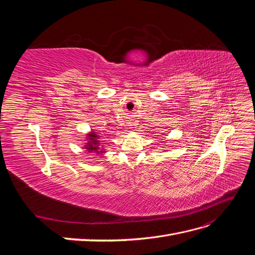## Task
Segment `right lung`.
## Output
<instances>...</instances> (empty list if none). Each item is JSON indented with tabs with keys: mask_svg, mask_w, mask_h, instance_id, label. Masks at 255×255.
Instances as JSON below:
<instances>
[{
	"mask_svg": "<svg viewBox=\"0 0 255 255\" xmlns=\"http://www.w3.org/2000/svg\"><path fill=\"white\" fill-rule=\"evenodd\" d=\"M88 142L85 145V149H87L89 152H96L98 154L103 153L104 151H100L99 150V140H98V135H96L94 132H92L88 136Z\"/></svg>",
	"mask_w": 255,
	"mask_h": 255,
	"instance_id": "right-lung-1",
	"label": "right lung"
}]
</instances>
